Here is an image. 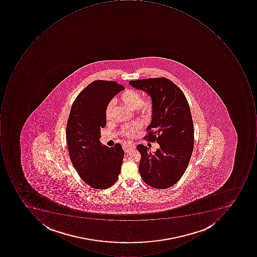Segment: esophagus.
Segmentation results:
<instances>
[{
	"label": "esophagus",
	"mask_w": 257,
	"mask_h": 257,
	"mask_svg": "<svg viewBox=\"0 0 257 257\" xmlns=\"http://www.w3.org/2000/svg\"><path fill=\"white\" fill-rule=\"evenodd\" d=\"M122 148H123L125 152L127 153L131 151V150L135 149L136 145H135V143L130 142L128 144H126V145H122Z\"/></svg>",
	"instance_id": "obj_1"
}]
</instances>
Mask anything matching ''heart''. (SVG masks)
Instances as JSON below:
<instances>
[{"label": "heart", "mask_w": 257, "mask_h": 257, "mask_svg": "<svg viewBox=\"0 0 257 257\" xmlns=\"http://www.w3.org/2000/svg\"><path fill=\"white\" fill-rule=\"evenodd\" d=\"M121 102L126 105L127 107L132 109H138L141 114L148 116L152 110V102L150 99H142L141 93L138 91L127 89L122 92L120 97ZM114 105V101H110L105 109V115L106 119H110L112 115V108ZM142 127V122L135 121L130 124L125 125L122 129V134L126 137H134L136 135L138 131Z\"/></svg>", "instance_id": "heart-1"}]
</instances>
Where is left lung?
Returning <instances> with one entry per match:
<instances>
[{
  "mask_svg": "<svg viewBox=\"0 0 257 257\" xmlns=\"http://www.w3.org/2000/svg\"><path fill=\"white\" fill-rule=\"evenodd\" d=\"M129 84L151 98L152 118L145 138L156 141L160 146L152 154L148 147L138 145L140 175L153 188H170L185 173L193 151V121L188 101L166 78L131 80Z\"/></svg>",
  "mask_w": 257,
  "mask_h": 257,
  "instance_id": "1",
  "label": "left lung"
}]
</instances>
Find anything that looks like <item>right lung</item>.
Segmentation results:
<instances>
[{
  "mask_svg": "<svg viewBox=\"0 0 257 257\" xmlns=\"http://www.w3.org/2000/svg\"><path fill=\"white\" fill-rule=\"evenodd\" d=\"M123 89L114 81H94L78 95L71 108L66 126L69 157L80 178L96 189L112 186L120 173L122 146L109 148L99 138L101 128L106 124V106Z\"/></svg>",
  "mask_w": 257,
  "mask_h": 257,
  "instance_id": "right-lung-1",
  "label": "right lung"
}]
</instances>
